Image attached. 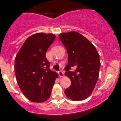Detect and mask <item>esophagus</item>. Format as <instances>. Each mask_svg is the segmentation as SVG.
<instances>
[{"label": "esophagus", "instance_id": "obj_1", "mask_svg": "<svg viewBox=\"0 0 121 121\" xmlns=\"http://www.w3.org/2000/svg\"><path fill=\"white\" fill-rule=\"evenodd\" d=\"M58 75H59V77H63V76H64V73H63V71H58Z\"/></svg>", "mask_w": 121, "mask_h": 121}]
</instances>
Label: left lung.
Here are the masks:
<instances>
[{"mask_svg":"<svg viewBox=\"0 0 121 121\" xmlns=\"http://www.w3.org/2000/svg\"><path fill=\"white\" fill-rule=\"evenodd\" d=\"M58 36L68 53L65 75L71 81L64 93L72 101H82L91 94L98 81L99 55L92 43L79 33H63ZM73 67L76 70L71 72Z\"/></svg>","mask_w":121,"mask_h":121,"instance_id":"obj_1","label":"left lung"}]
</instances>
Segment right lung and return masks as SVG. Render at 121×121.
I'll list each match as a JSON object with an SVG mask.
<instances>
[{
  "label": "right lung",
  "instance_id": "obj_1",
  "mask_svg": "<svg viewBox=\"0 0 121 121\" xmlns=\"http://www.w3.org/2000/svg\"><path fill=\"white\" fill-rule=\"evenodd\" d=\"M56 39L54 34L39 33L26 39L14 61L16 77L24 95L34 102H43L50 97L58 75L50 69L46 53Z\"/></svg>",
  "mask_w": 121,
  "mask_h": 121
}]
</instances>
